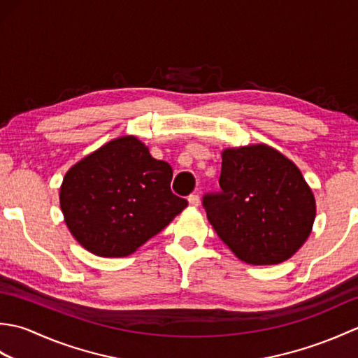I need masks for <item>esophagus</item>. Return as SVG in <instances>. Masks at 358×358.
<instances>
[{
	"instance_id": "1",
	"label": "esophagus",
	"mask_w": 358,
	"mask_h": 358,
	"mask_svg": "<svg viewBox=\"0 0 358 358\" xmlns=\"http://www.w3.org/2000/svg\"><path fill=\"white\" fill-rule=\"evenodd\" d=\"M187 201H189V204H191V206L196 208L200 204V196L196 195V194H192V195L187 196Z\"/></svg>"
}]
</instances>
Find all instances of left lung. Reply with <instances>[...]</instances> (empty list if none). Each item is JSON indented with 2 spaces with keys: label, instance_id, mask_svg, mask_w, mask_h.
<instances>
[{
  "label": "left lung",
  "instance_id": "1",
  "mask_svg": "<svg viewBox=\"0 0 358 358\" xmlns=\"http://www.w3.org/2000/svg\"><path fill=\"white\" fill-rule=\"evenodd\" d=\"M222 192L203 196L209 223L241 262L277 264L313 231L315 199L299 167L266 144L222 154Z\"/></svg>",
  "mask_w": 358,
  "mask_h": 358
}]
</instances>
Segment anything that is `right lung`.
I'll return each instance as SVG.
<instances>
[{"instance_id": "obj_1", "label": "right lung", "mask_w": 358, "mask_h": 358, "mask_svg": "<svg viewBox=\"0 0 358 358\" xmlns=\"http://www.w3.org/2000/svg\"><path fill=\"white\" fill-rule=\"evenodd\" d=\"M172 167L132 135L106 143L73 164L59 187L64 222L98 257H127L187 206L171 191Z\"/></svg>"}]
</instances>
